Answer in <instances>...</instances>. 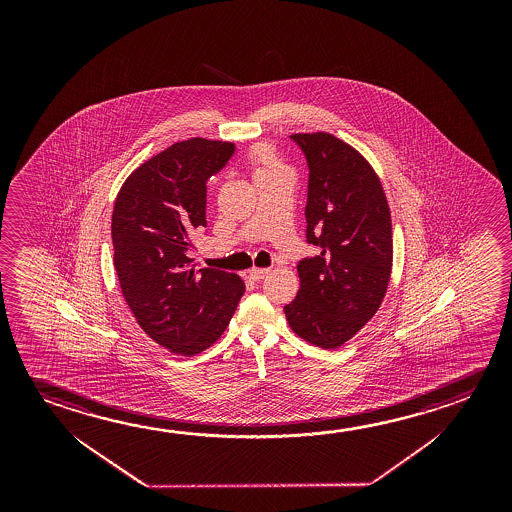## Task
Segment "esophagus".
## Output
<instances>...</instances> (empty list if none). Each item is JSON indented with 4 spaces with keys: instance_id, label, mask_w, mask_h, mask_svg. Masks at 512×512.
Returning <instances> with one entry per match:
<instances>
[{
    "instance_id": "obj_1",
    "label": "esophagus",
    "mask_w": 512,
    "mask_h": 512,
    "mask_svg": "<svg viewBox=\"0 0 512 512\" xmlns=\"http://www.w3.org/2000/svg\"><path fill=\"white\" fill-rule=\"evenodd\" d=\"M268 273V268H252L250 269V278H253V280H260V278L266 277Z\"/></svg>"
}]
</instances>
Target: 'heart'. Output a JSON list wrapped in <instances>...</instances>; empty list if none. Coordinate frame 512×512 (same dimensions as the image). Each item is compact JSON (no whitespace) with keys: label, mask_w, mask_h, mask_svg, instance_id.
Masks as SVG:
<instances>
[{"label":"heart","mask_w":512,"mask_h":512,"mask_svg":"<svg viewBox=\"0 0 512 512\" xmlns=\"http://www.w3.org/2000/svg\"><path fill=\"white\" fill-rule=\"evenodd\" d=\"M250 164L253 166L255 176L277 173V171H289L284 160L278 157L277 151L269 144H257L250 150Z\"/></svg>","instance_id":"1"}]
</instances>
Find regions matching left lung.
<instances>
[{"instance_id":"left-lung-1","label":"left lung","mask_w":512,"mask_h":512,"mask_svg":"<svg viewBox=\"0 0 512 512\" xmlns=\"http://www.w3.org/2000/svg\"><path fill=\"white\" fill-rule=\"evenodd\" d=\"M309 162L307 241L321 253L298 264L300 289L285 305L294 334L325 350L377 314L393 269V225L368 159L328 132L291 135Z\"/></svg>"}]
</instances>
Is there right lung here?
<instances>
[{
  "instance_id": "1",
  "label": "right lung",
  "mask_w": 512,
  "mask_h": 512,
  "mask_svg": "<svg viewBox=\"0 0 512 512\" xmlns=\"http://www.w3.org/2000/svg\"><path fill=\"white\" fill-rule=\"evenodd\" d=\"M234 144L191 137L171 144L126 178L112 210L114 268L139 327L175 355L193 357L223 336L244 282L221 269H196V230L207 227V178Z\"/></svg>"
}]
</instances>
